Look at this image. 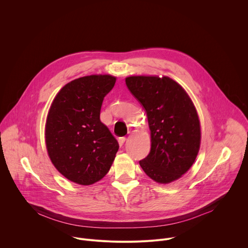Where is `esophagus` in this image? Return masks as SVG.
Wrapping results in <instances>:
<instances>
[{
  "mask_svg": "<svg viewBox=\"0 0 248 248\" xmlns=\"http://www.w3.org/2000/svg\"><path fill=\"white\" fill-rule=\"evenodd\" d=\"M125 140H126L125 137H120V138H119V144H120L121 147L124 145V143L125 142Z\"/></svg>",
  "mask_w": 248,
  "mask_h": 248,
  "instance_id": "esophagus-1",
  "label": "esophagus"
}]
</instances>
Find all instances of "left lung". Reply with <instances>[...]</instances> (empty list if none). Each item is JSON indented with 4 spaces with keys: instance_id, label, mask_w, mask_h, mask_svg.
<instances>
[{
    "instance_id": "1",
    "label": "left lung",
    "mask_w": 248,
    "mask_h": 248,
    "mask_svg": "<svg viewBox=\"0 0 248 248\" xmlns=\"http://www.w3.org/2000/svg\"><path fill=\"white\" fill-rule=\"evenodd\" d=\"M125 84L144 108L151 150L139 161L153 181L169 184L193 165L200 147V123L186 90L168 77H129Z\"/></svg>"
}]
</instances>
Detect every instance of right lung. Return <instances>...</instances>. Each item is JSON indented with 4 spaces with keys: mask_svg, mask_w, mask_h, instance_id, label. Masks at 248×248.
I'll return each instance as SVG.
<instances>
[{
    "mask_svg": "<svg viewBox=\"0 0 248 248\" xmlns=\"http://www.w3.org/2000/svg\"><path fill=\"white\" fill-rule=\"evenodd\" d=\"M109 75L83 77L65 84L48 113L45 138L56 169L81 186H90L107 174L119 143L100 121L102 103L114 87Z\"/></svg>",
    "mask_w": 248,
    "mask_h": 248,
    "instance_id": "right-lung-1",
    "label": "right lung"
}]
</instances>
